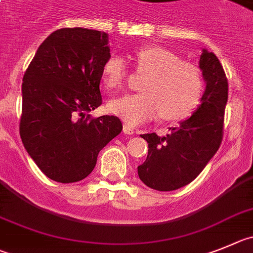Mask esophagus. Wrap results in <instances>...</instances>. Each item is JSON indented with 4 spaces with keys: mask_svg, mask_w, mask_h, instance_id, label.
<instances>
[{
    "mask_svg": "<svg viewBox=\"0 0 253 253\" xmlns=\"http://www.w3.org/2000/svg\"><path fill=\"white\" fill-rule=\"evenodd\" d=\"M124 133H126V134H133V128H132L131 126H129V125H124Z\"/></svg>",
    "mask_w": 253,
    "mask_h": 253,
    "instance_id": "esophagus-1",
    "label": "esophagus"
}]
</instances>
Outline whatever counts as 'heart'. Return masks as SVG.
I'll list each match as a JSON object with an SVG mask.
<instances>
[{
	"mask_svg": "<svg viewBox=\"0 0 253 253\" xmlns=\"http://www.w3.org/2000/svg\"><path fill=\"white\" fill-rule=\"evenodd\" d=\"M136 68L148 73L143 93L112 98L107 110L129 126H137L161 115L167 121H181L192 115L201 101L204 79L195 65L183 62L178 55L159 46L134 52ZM127 66L120 56L111 55L101 71L108 89L119 88L126 77Z\"/></svg>",
	"mask_w": 253,
	"mask_h": 253,
	"instance_id": "b5f03b06",
	"label": "heart"
}]
</instances>
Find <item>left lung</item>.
<instances>
[{
  "label": "left lung",
  "instance_id": "obj_1",
  "mask_svg": "<svg viewBox=\"0 0 253 253\" xmlns=\"http://www.w3.org/2000/svg\"><path fill=\"white\" fill-rule=\"evenodd\" d=\"M200 68L206 84L201 105L191 117L160 137L142 134L148 143L146 161L137 167L140 180L157 191H173L192 182L214 156L222 141L228 82L213 52L202 49Z\"/></svg>",
  "mask_w": 253,
  "mask_h": 253
}]
</instances>
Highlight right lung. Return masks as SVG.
<instances>
[{
    "mask_svg": "<svg viewBox=\"0 0 253 253\" xmlns=\"http://www.w3.org/2000/svg\"><path fill=\"white\" fill-rule=\"evenodd\" d=\"M110 56L106 32L61 28L42 42L26 70L21 140L39 169L56 182L84 180L98 152L121 133L119 117L87 115L102 103L101 71Z\"/></svg>",
    "mask_w": 253,
    "mask_h": 253,
    "instance_id": "add662e5",
    "label": "right lung"
}]
</instances>
